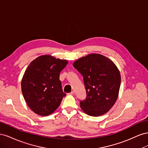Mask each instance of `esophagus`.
I'll list each match as a JSON object with an SVG mask.
<instances>
[{"label": "esophagus", "instance_id": "esophagus-1", "mask_svg": "<svg viewBox=\"0 0 148 148\" xmlns=\"http://www.w3.org/2000/svg\"><path fill=\"white\" fill-rule=\"evenodd\" d=\"M74 93H75V92H74L73 91H72L70 93H69V95H73Z\"/></svg>", "mask_w": 148, "mask_h": 148}]
</instances>
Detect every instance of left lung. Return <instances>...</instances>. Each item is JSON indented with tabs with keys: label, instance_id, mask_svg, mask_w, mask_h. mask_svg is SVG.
I'll use <instances>...</instances> for the list:
<instances>
[{
	"label": "left lung",
	"instance_id": "8db88e82",
	"mask_svg": "<svg viewBox=\"0 0 148 148\" xmlns=\"http://www.w3.org/2000/svg\"><path fill=\"white\" fill-rule=\"evenodd\" d=\"M73 65L83 75L86 91V99L80 102L83 111L93 117L109 112L119 96L121 76L117 66L99 53L79 58Z\"/></svg>",
	"mask_w": 148,
	"mask_h": 148
}]
</instances>
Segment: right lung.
Instances as JSON below:
<instances>
[{"mask_svg": "<svg viewBox=\"0 0 148 148\" xmlns=\"http://www.w3.org/2000/svg\"><path fill=\"white\" fill-rule=\"evenodd\" d=\"M68 61L50 55L39 56L31 62L21 79L24 99L30 109L39 115L52 114L66 95L59 79Z\"/></svg>", "mask_w": 148, "mask_h": 148, "instance_id": "add662e5", "label": "right lung"}]
</instances>
